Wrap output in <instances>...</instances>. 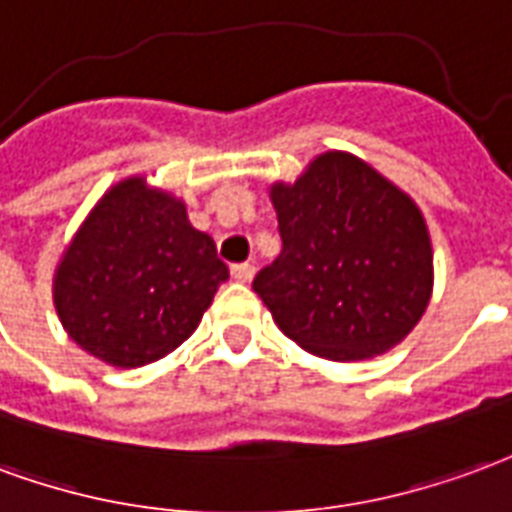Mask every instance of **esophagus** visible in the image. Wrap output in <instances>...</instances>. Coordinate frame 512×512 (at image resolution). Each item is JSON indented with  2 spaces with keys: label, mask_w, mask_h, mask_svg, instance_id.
<instances>
[{
  "label": "esophagus",
  "mask_w": 512,
  "mask_h": 512,
  "mask_svg": "<svg viewBox=\"0 0 512 512\" xmlns=\"http://www.w3.org/2000/svg\"><path fill=\"white\" fill-rule=\"evenodd\" d=\"M253 264L248 261H242V264H231V278L240 283H251L253 281Z\"/></svg>",
  "instance_id": "34e87169"
}]
</instances>
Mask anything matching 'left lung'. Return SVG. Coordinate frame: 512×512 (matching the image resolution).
<instances>
[{"label": "left lung", "mask_w": 512, "mask_h": 512, "mask_svg": "<svg viewBox=\"0 0 512 512\" xmlns=\"http://www.w3.org/2000/svg\"><path fill=\"white\" fill-rule=\"evenodd\" d=\"M283 251L253 292L305 352L357 363L390 352L423 319L434 248L420 207L363 158L322 152L272 182Z\"/></svg>", "instance_id": "obj_1"}]
</instances>
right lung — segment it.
Segmentation results:
<instances>
[{
  "label": "right lung",
  "mask_w": 512,
  "mask_h": 512,
  "mask_svg": "<svg viewBox=\"0 0 512 512\" xmlns=\"http://www.w3.org/2000/svg\"><path fill=\"white\" fill-rule=\"evenodd\" d=\"M229 267L185 201L147 177L100 196L54 270V308L73 341L114 368H141L199 327Z\"/></svg>",
  "instance_id": "right-lung-1"
}]
</instances>
